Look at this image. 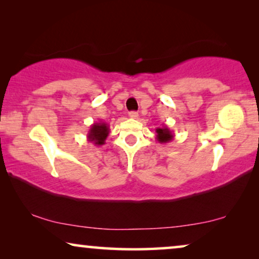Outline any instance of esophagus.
Returning a JSON list of instances; mask_svg holds the SVG:
<instances>
[{"label":"esophagus","instance_id":"1","mask_svg":"<svg viewBox=\"0 0 259 259\" xmlns=\"http://www.w3.org/2000/svg\"><path fill=\"white\" fill-rule=\"evenodd\" d=\"M128 115H130L131 119H138V116H139L138 112H130Z\"/></svg>","mask_w":259,"mask_h":259}]
</instances>
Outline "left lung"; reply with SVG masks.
I'll list each match as a JSON object with an SVG mask.
<instances>
[{
  "instance_id": "obj_1",
  "label": "left lung",
  "mask_w": 259,
  "mask_h": 259,
  "mask_svg": "<svg viewBox=\"0 0 259 259\" xmlns=\"http://www.w3.org/2000/svg\"><path fill=\"white\" fill-rule=\"evenodd\" d=\"M155 132H157V140L160 144L171 143L173 138H175V134L172 133V131L169 130L167 126L158 127V128L155 130Z\"/></svg>"
}]
</instances>
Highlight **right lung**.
Instances as JSON below:
<instances>
[{"label":"right lung","instance_id":"add662e5","mask_svg":"<svg viewBox=\"0 0 259 259\" xmlns=\"http://www.w3.org/2000/svg\"><path fill=\"white\" fill-rule=\"evenodd\" d=\"M109 134V126L106 122H94L87 133V140L93 143L95 146H101L105 144Z\"/></svg>","mask_w":259,"mask_h":259}]
</instances>
